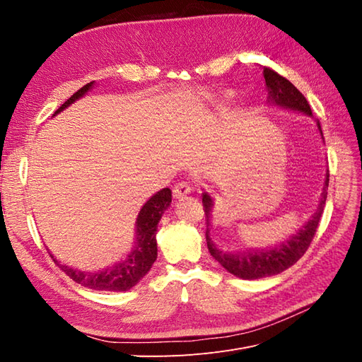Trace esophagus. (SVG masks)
<instances>
[{
  "mask_svg": "<svg viewBox=\"0 0 362 362\" xmlns=\"http://www.w3.org/2000/svg\"><path fill=\"white\" fill-rule=\"evenodd\" d=\"M190 185L185 182V181H181V182H178L177 185H175V187L172 189V194H173V198L175 199H182L184 196H187L189 193H190Z\"/></svg>",
  "mask_w": 362,
  "mask_h": 362,
  "instance_id": "esophagus-1",
  "label": "esophagus"
}]
</instances>
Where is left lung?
Segmentation results:
<instances>
[{"label": "left lung", "mask_w": 362, "mask_h": 362, "mask_svg": "<svg viewBox=\"0 0 362 362\" xmlns=\"http://www.w3.org/2000/svg\"><path fill=\"white\" fill-rule=\"evenodd\" d=\"M262 74H264L266 80V90L269 93V101L276 104L279 107H287L291 110L302 112L308 116H313V112L310 108L308 101L305 100V96L296 89V87L287 80L279 75L276 71L272 68L262 66ZM317 127L320 129V124L317 122ZM327 185H329V173L326 175L325 181V189L322 193V201L319 204L317 211L313 214L308 222L305 223L299 229L298 234H293L288 240H286L282 245L272 247V249H249L246 252H240V254H225V252L218 250L210 238V216H211V208H213V199L208 193L202 194V205L205 211V223H206V246L210 254L214 259H217L221 264L229 272L233 273L234 276L243 278V279H258V278H266L278 275V273L287 270L291 267L294 262H298L306 250H308L314 234L317 231V226H319L320 217L323 214L325 202L327 198Z\"/></svg>", "instance_id": "8db88e82"}]
</instances>
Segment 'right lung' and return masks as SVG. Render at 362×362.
<instances>
[{"label": "right lung", "instance_id": "right-lung-1", "mask_svg": "<svg viewBox=\"0 0 362 362\" xmlns=\"http://www.w3.org/2000/svg\"><path fill=\"white\" fill-rule=\"evenodd\" d=\"M92 86H93V81L83 86L81 89L76 90L66 103L62 104V107H59L57 112L54 115L60 113L74 101L81 98L86 92H89L92 89ZM170 202H172L170 189H163L157 192L144 206H141L137 222H136L137 223L136 225L137 226L136 247L128 255V258H125L122 262H119V264L113 267H108L101 272L89 273V272L75 270L72 267L59 264V261L54 259L52 255L51 258L72 281L80 284L83 287L92 288V290H103V291H127L129 288H133L151 270L152 264H154V261L157 259V238H156L157 225L160 222L161 214L170 205Z\"/></svg>", "mask_w": 362, "mask_h": 362}]
</instances>
